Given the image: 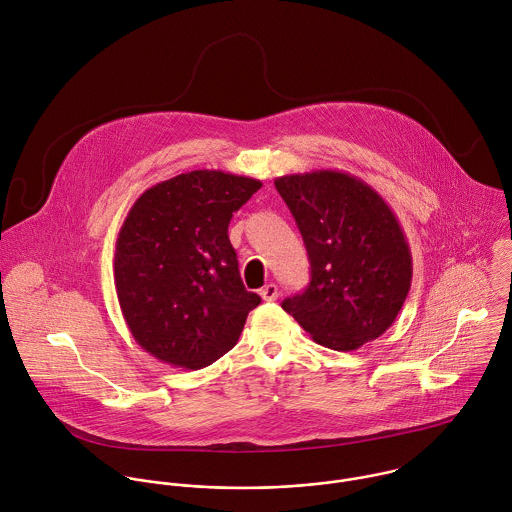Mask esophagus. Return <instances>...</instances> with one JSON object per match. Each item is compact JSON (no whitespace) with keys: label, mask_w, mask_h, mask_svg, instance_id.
Here are the masks:
<instances>
[{"label":"esophagus","mask_w":512,"mask_h":512,"mask_svg":"<svg viewBox=\"0 0 512 512\" xmlns=\"http://www.w3.org/2000/svg\"><path fill=\"white\" fill-rule=\"evenodd\" d=\"M277 297H279V289H277V285H265L263 289H261V299L263 301H277Z\"/></svg>","instance_id":"obj_1"}]
</instances>
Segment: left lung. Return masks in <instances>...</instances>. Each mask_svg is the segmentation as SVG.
Instances as JSON below:
<instances>
[{"label": "left lung", "mask_w": 512, "mask_h": 512, "mask_svg": "<svg viewBox=\"0 0 512 512\" xmlns=\"http://www.w3.org/2000/svg\"><path fill=\"white\" fill-rule=\"evenodd\" d=\"M275 188L289 205L310 261L305 293L283 301L310 338L338 352L382 336L411 287V251L386 200L338 170L287 174Z\"/></svg>", "instance_id": "left-lung-1"}]
</instances>
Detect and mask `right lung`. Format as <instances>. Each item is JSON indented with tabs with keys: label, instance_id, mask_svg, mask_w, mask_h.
<instances>
[{
	"label": "right lung",
	"instance_id": "obj_1",
	"mask_svg": "<svg viewBox=\"0 0 512 512\" xmlns=\"http://www.w3.org/2000/svg\"><path fill=\"white\" fill-rule=\"evenodd\" d=\"M263 184L194 170L148 188L116 239L114 287L132 338L174 368L229 352L261 297L243 287L227 225Z\"/></svg>",
	"mask_w": 512,
	"mask_h": 512
}]
</instances>
